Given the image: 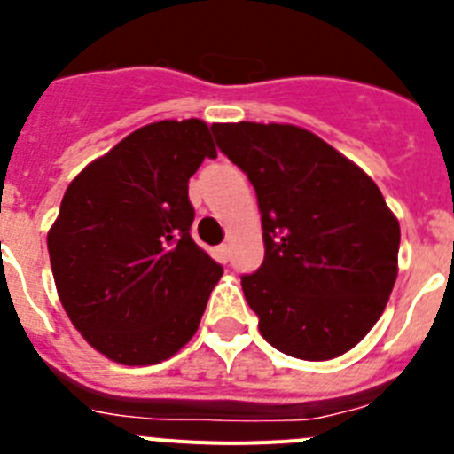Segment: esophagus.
I'll return each instance as SVG.
<instances>
[{
	"mask_svg": "<svg viewBox=\"0 0 454 454\" xmlns=\"http://www.w3.org/2000/svg\"><path fill=\"white\" fill-rule=\"evenodd\" d=\"M218 259L220 262H230V243H223V246L218 247Z\"/></svg>",
	"mask_w": 454,
	"mask_h": 454,
	"instance_id": "34e87169",
	"label": "esophagus"
}]
</instances>
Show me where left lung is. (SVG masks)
<instances>
[{
    "mask_svg": "<svg viewBox=\"0 0 454 454\" xmlns=\"http://www.w3.org/2000/svg\"><path fill=\"white\" fill-rule=\"evenodd\" d=\"M211 131L262 211L266 256L240 277L262 336L307 362L352 350L398 277L400 224L377 184L295 124L215 122Z\"/></svg>",
    "mask_w": 454,
    "mask_h": 454,
    "instance_id": "1",
    "label": "left lung"
}]
</instances>
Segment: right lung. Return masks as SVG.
Listing matches in <instances>:
<instances>
[{"label": "right lung", "mask_w": 454, "mask_h": 454, "mask_svg": "<svg viewBox=\"0 0 454 454\" xmlns=\"http://www.w3.org/2000/svg\"><path fill=\"white\" fill-rule=\"evenodd\" d=\"M207 122L161 120L88 163L47 234L72 325L124 366L170 359L198 332L223 266L191 239L188 179L215 159Z\"/></svg>", "instance_id": "1"}]
</instances>
